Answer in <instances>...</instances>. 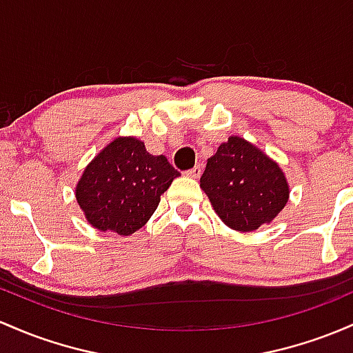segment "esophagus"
I'll return each instance as SVG.
<instances>
[{"label":"esophagus","instance_id":"esophagus-1","mask_svg":"<svg viewBox=\"0 0 353 353\" xmlns=\"http://www.w3.org/2000/svg\"><path fill=\"white\" fill-rule=\"evenodd\" d=\"M201 172H203V169H201V165H194V168L189 169L188 172H185V176L192 177V179H197V177L201 176Z\"/></svg>","mask_w":353,"mask_h":353}]
</instances>
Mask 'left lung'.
Segmentation results:
<instances>
[{"instance_id":"left-lung-1","label":"left lung","mask_w":353,"mask_h":353,"mask_svg":"<svg viewBox=\"0 0 353 353\" xmlns=\"http://www.w3.org/2000/svg\"><path fill=\"white\" fill-rule=\"evenodd\" d=\"M201 189L221 221L243 233L271 223L290 196L280 165L238 135L223 142L208 159Z\"/></svg>"}]
</instances>
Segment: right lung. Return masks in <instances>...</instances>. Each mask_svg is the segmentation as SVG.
I'll use <instances>...</instances> for the list:
<instances>
[{
	"label": "right lung",
	"mask_w": 353,
	"mask_h": 353,
	"mask_svg": "<svg viewBox=\"0 0 353 353\" xmlns=\"http://www.w3.org/2000/svg\"><path fill=\"white\" fill-rule=\"evenodd\" d=\"M177 176L179 170L147 152L142 141L117 137L85 168L75 197L92 226L129 236L150 219Z\"/></svg>",
	"instance_id": "add662e5"
}]
</instances>
